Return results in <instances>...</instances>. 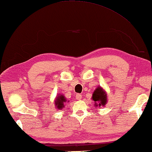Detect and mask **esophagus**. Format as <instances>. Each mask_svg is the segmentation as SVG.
<instances>
[{"label":"esophagus","mask_w":152,"mask_h":152,"mask_svg":"<svg viewBox=\"0 0 152 152\" xmlns=\"http://www.w3.org/2000/svg\"><path fill=\"white\" fill-rule=\"evenodd\" d=\"M76 98L77 99V100H81L82 99V95L80 94H77L76 95Z\"/></svg>","instance_id":"obj_1"}]
</instances>
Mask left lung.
<instances>
[{
  "mask_svg": "<svg viewBox=\"0 0 152 152\" xmlns=\"http://www.w3.org/2000/svg\"><path fill=\"white\" fill-rule=\"evenodd\" d=\"M92 100L95 102V105L96 106H104L107 102V96L106 94L104 92L101 87H98L96 88V90L94 92L92 95ZM97 103H96V102Z\"/></svg>",
  "mask_w": 152,
  "mask_h": 152,
  "instance_id": "left-lung-1",
  "label": "left lung"
}]
</instances>
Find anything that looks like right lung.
<instances>
[{
	"mask_svg": "<svg viewBox=\"0 0 152 152\" xmlns=\"http://www.w3.org/2000/svg\"><path fill=\"white\" fill-rule=\"evenodd\" d=\"M66 98L64 96L60 95L58 97H57L56 100L55 101V104L57 107L58 109H62L63 107H64V104L66 102Z\"/></svg>",
	"mask_w": 152,
	"mask_h": 152,
	"instance_id": "add662e5",
	"label": "right lung"
}]
</instances>
